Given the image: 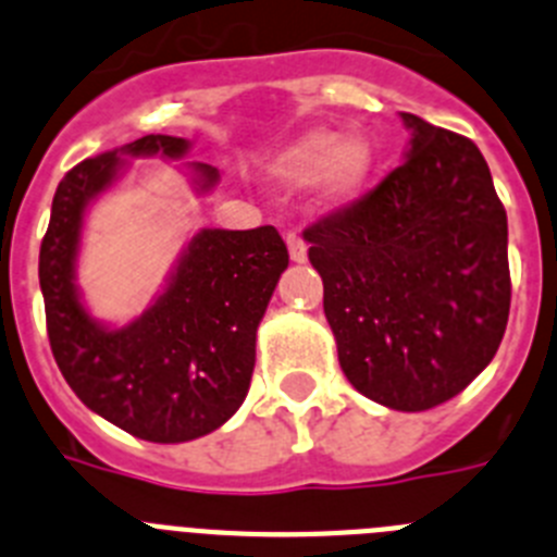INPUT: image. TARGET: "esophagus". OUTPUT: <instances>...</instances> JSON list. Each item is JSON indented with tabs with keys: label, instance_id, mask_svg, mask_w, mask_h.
I'll list each match as a JSON object with an SVG mask.
<instances>
[{
	"label": "esophagus",
	"instance_id": "1",
	"mask_svg": "<svg viewBox=\"0 0 557 557\" xmlns=\"http://www.w3.org/2000/svg\"><path fill=\"white\" fill-rule=\"evenodd\" d=\"M287 248H289V259L293 262H307V243H304L298 234H287Z\"/></svg>",
	"mask_w": 557,
	"mask_h": 557
}]
</instances>
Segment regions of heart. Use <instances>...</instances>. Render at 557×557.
Listing matches in <instances>:
<instances>
[{
  "mask_svg": "<svg viewBox=\"0 0 557 557\" xmlns=\"http://www.w3.org/2000/svg\"><path fill=\"white\" fill-rule=\"evenodd\" d=\"M373 164L371 145L359 136L334 139L326 131H312L284 147L270 164V175L282 186H307L318 175L329 200H346L366 184Z\"/></svg>",
  "mask_w": 557,
  "mask_h": 557,
  "instance_id": "1",
  "label": "heart"
}]
</instances>
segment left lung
I'll list each match as a JSON object with an SVG mask.
<instances>
[{
	"label": "left lung",
	"instance_id": "1",
	"mask_svg": "<svg viewBox=\"0 0 557 557\" xmlns=\"http://www.w3.org/2000/svg\"><path fill=\"white\" fill-rule=\"evenodd\" d=\"M405 164L304 231L339 368L401 412L444 405L508 326V214L476 145L416 113Z\"/></svg>",
	"mask_w": 557,
	"mask_h": 557
}]
</instances>
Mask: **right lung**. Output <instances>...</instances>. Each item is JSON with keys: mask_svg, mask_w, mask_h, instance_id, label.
Listing matches in <instances>:
<instances>
[{"mask_svg": "<svg viewBox=\"0 0 557 557\" xmlns=\"http://www.w3.org/2000/svg\"><path fill=\"white\" fill-rule=\"evenodd\" d=\"M186 150V139L150 133L72 166L52 198L38 256L49 346L63 379L88 410L152 444L209 435L239 410L253 376L256 329L289 264L273 225L203 228L136 321L108 329L86 312L75 262L88 203L120 178L125 156L181 159ZM191 170L200 191L218 184L214 166Z\"/></svg>", "mask_w": 557, "mask_h": 557, "instance_id": "1", "label": "right lung"}]
</instances>
